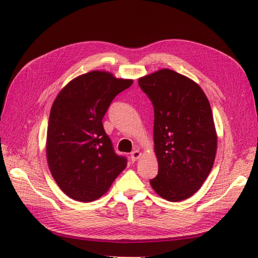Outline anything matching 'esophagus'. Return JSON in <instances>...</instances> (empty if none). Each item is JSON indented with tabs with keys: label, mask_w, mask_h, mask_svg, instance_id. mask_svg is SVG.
<instances>
[{
	"label": "esophagus",
	"mask_w": 258,
	"mask_h": 258,
	"mask_svg": "<svg viewBox=\"0 0 258 258\" xmlns=\"http://www.w3.org/2000/svg\"><path fill=\"white\" fill-rule=\"evenodd\" d=\"M141 155H142V153H141L140 151H134L133 153L131 154V159H132V161H136L137 159H139V158L141 157Z\"/></svg>",
	"instance_id": "esophagus-1"
}]
</instances>
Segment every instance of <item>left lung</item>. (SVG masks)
I'll return each instance as SVG.
<instances>
[{"label": "left lung", "instance_id": "obj_1", "mask_svg": "<svg viewBox=\"0 0 258 258\" xmlns=\"http://www.w3.org/2000/svg\"><path fill=\"white\" fill-rule=\"evenodd\" d=\"M139 85L154 106L158 175L149 183L166 200L188 199L205 182L217 154L209 100L198 83L170 69L144 76Z\"/></svg>", "mask_w": 258, "mask_h": 258}]
</instances>
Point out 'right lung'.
I'll list each match as a JSON object with an SVG mask.
<instances>
[{"mask_svg":"<svg viewBox=\"0 0 258 258\" xmlns=\"http://www.w3.org/2000/svg\"><path fill=\"white\" fill-rule=\"evenodd\" d=\"M132 83L93 70L71 80L53 101L47 127V163L58 187L71 199H99L126 167V158L114 153L102 118L113 99Z\"/></svg>","mask_w":258,"mask_h":258,"instance_id":"obj_1","label":"right lung"}]
</instances>
